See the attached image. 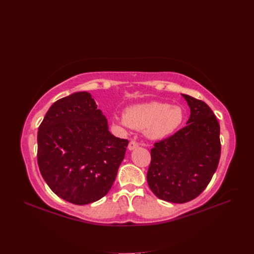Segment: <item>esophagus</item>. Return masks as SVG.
I'll use <instances>...</instances> for the list:
<instances>
[{"instance_id": "34e87169", "label": "esophagus", "mask_w": 254, "mask_h": 254, "mask_svg": "<svg viewBox=\"0 0 254 254\" xmlns=\"http://www.w3.org/2000/svg\"><path fill=\"white\" fill-rule=\"evenodd\" d=\"M137 147H138V143H137L136 141H130V142L128 143V146H127L128 150H134V149H136Z\"/></svg>"}]
</instances>
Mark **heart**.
Listing matches in <instances>:
<instances>
[{
	"label": "heart",
	"instance_id": "obj_1",
	"mask_svg": "<svg viewBox=\"0 0 254 254\" xmlns=\"http://www.w3.org/2000/svg\"><path fill=\"white\" fill-rule=\"evenodd\" d=\"M115 122L124 127L144 129L148 139L159 140L171 135L180 127L183 111L179 106L150 102L127 107L122 117H115Z\"/></svg>",
	"mask_w": 254,
	"mask_h": 254
}]
</instances>
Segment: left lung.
<instances>
[{
    "mask_svg": "<svg viewBox=\"0 0 254 254\" xmlns=\"http://www.w3.org/2000/svg\"><path fill=\"white\" fill-rule=\"evenodd\" d=\"M190 116L186 127L154 143L147 182L164 201L182 204L201 194L212 179L220 158V127L203 101L182 95Z\"/></svg>",
    "mask_w": 254,
    "mask_h": 254,
    "instance_id": "1",
    "label": "left lung"
}]
</instances>
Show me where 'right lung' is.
Instances as JSON below:
<instances>
[{"label": "right lung", "instance_id": "1", "mask_svg": "<svg viewBox=\"0 0 254 254\" xmlns=\"http://www.w3.org/2000/svg\"><path fill=\"white\" fill-rule=\"evenodd\" d=\"M127 144L109 131L89 92H74L53 103L39 127L38 166L57 195L86 205L108 193Z\"/></svg>", "mask_w": 254, "mask_h": 254}]
</instances>
